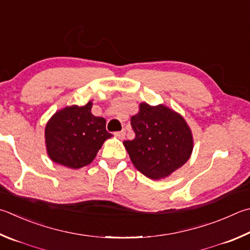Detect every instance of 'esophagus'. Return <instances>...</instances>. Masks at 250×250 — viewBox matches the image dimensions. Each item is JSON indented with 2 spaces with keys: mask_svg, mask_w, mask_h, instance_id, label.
Here are the masks:
<instances>
[{
  "mask_svg": "<svg viewBox=\"0 0 250 250\" xmlns=\"http://www.w3.org/2000/svg\"><path fill=\"white\" fill-rule=\"evenodd\" d=\"M115 135H116V137L119 138V139L124 140V139H125V130L118 131V132H116V133H115Z\"/></svg>",
  "mask_w": 250,
  "mask_h": 250,
  "instance_id": "1",
  "label": "esophagus"
}]
</instances>
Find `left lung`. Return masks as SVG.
Listing matches in <instances>:
<instances>
[{"mask_svg":"<svg viewBox=\"0 0 250 250\" xmlns=\"http://www.w3.org/2000/svg\"><path fill=\"white\" fill-rule=\"evenodd\" d=\"M131 126L135 138L124 144L133 165L148 178L169 176L191 155V131L183 117L164 105L141 104Z\"/></svg>","mask_w":250,"mask_h":250,"instance_id":"left-lung-1","label":"left lung"}]
</instances>
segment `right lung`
I'll list each match as a JSON object with an SVG mask.
<instances>
[{
    "mask_svg": "<svg viewBox=\"0 0 250 250\" xmlns=\"http://www.w3.org/2000/svg\"><path fill=\"white\" fill-rule=\"evenodd\" d=\"M92 103L71 106L54 113L47 124V151L58 164L78 169L90 164L104 141L111 137L106 130V120L95 117Z\"/></svg>",
    "mask_w": 250,
    "mask_h": 250,
    "instance_id": "obj_1",
    "label": "right lung"
}]
</instances>
